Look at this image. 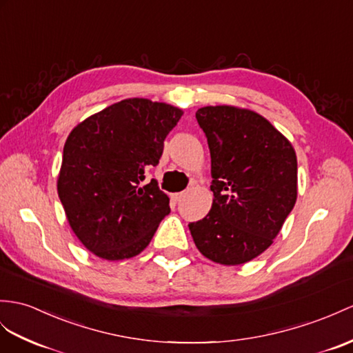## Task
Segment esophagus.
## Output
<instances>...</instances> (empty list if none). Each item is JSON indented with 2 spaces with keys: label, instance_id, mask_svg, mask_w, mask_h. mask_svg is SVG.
Segmentation results:
<instances>
[{
  "label": "esophagus",
  "instance_id": "esophagus-1",
  "mask_svg": "<svg viewBox=\"0 0 353 353\" xmlns=\"http://www.w3.org/2000/svg\"><path fill=\"white\" fill-rule=\"evenodd\" d=\"M184 196H185V192H179V193H174L170 197H172V201H174V202H179Z\"/></svg>",
  "mask_w": 353,
  "mask_h": 353
}]
</instances>
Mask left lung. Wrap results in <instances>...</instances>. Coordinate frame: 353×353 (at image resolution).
<instances>
[{"instance_id":"8db88e82","label":"left lung","mask_w":353,"mask_h":353,"mask_svg":"<svg viewBox=\"0 0 353 353\" xmlns=\"http://www.w3.org/2000/svg\"><path fill=\"white\" fill-rule=\"evenodd\" d=\"M196 119L211 152L214 199L206 217L188 229L206 259L243 265L272 244L295 206L296 154L254 110L205 106Z\"/></svg>"}]
</instances>
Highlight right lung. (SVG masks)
Wrapping results in <instances>:
<instances>
[{"label": "right lung", "instance_id": "obj_1", "mask_svg": "<svg viewBox=\"0 0 353 353\" xmlns=\"http://www.w3.org/2000/svg\"><path fill=\"white\" fill-rule=\"evenodd\" d=\"M183 110L125 99L83 119L68 134L57 188L68 225L83 247L106 261L143 252L170 212L169 197L145 170Z\"/></svg>", "mask_w": 353, "mask_h": 353}]
</instances>
